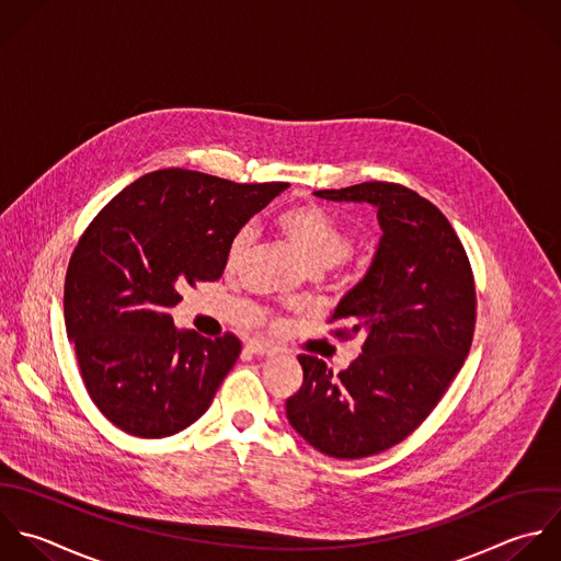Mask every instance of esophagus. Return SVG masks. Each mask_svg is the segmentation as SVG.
Here are the masks:
<instances>
[{"mask_svg": "<svg viewBox=\"0 0 561 561\" xmlns=\"http://www.w3.org/2000/svg\"><path fill=\"white\" fill-rule=\"evenodd\" d=\"M247 350H249L251 354H255V356H275V354H279V347H277V345H273V343H268V341H257V339L249 341V343H247Z\"/></svg>", "mask_w": 561, "mask_h": 561, "instance_id": "esophagus-1", "label": "esophagus"}]
</instances>
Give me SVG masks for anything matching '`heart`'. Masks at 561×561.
<instances>
[{
    "instance_id": "1",
    "label": "heart",
    "mask_w": 561,
    "mask_h": 561,
    "mask_svg": "<svg viewBox=\"0 0 561 561\" xmlns=\"http://www.w3.org/2000/svg\"><path fill=\"white\" fill-rule=\"evenodd\" d=\"M275 225L310 271H323L347 257L350 236L336 218L317 203L293 205L277 214ZM251 229L240 227L227 244V262L233 266L247 251Z\"/></svg>"
}]
</instances>
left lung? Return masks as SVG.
<instances>
[{
  "instance_id": "obj_1",
  "label": "left lung",
  "mask_w": 561,
  "mask_h": 561,
  "mask_svg": "<svg viewBox=\"0 0 561 561\" xmlns=\"http://www.w3.org/2000/svg\"><path fill=\"white\" fill-rule=\"evenodd\" d=\"M314 196L374 205L382 238L330 319L341 323L334 336L363 334V354L341 374L301 354L304 385L286 400V417L319 453L363 459L407 439L463 367L477 323L474 275L448 218L404 185L367 181Z\"/></svg>"
}]
</instances>
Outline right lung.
<instances>
[{
    "label": "right lung",
    "instance_id": "obj_1",
    "mask_svg": "<svg viewBox=\"0 0 561 561\" xmlns=\"http://www.w3.org/2000/svg\"><path fill=\"white\" fill-rule=\"evenodd\" d=\"M286 187L157 170L84 229L65 275V328L89 398L119 431L170 437L209 409L240 339L176 330L170 308L222 275L231 236Z\"/></svg>",
    "mask_w": 561,
    "mask_h": 561
}]
</instances>
